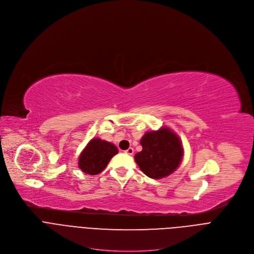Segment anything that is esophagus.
<instances>
[{
  "mask_svg": "<svg viewBox=\"0 0 254 254\" xmlns=\"http://www.w3.org/2000/svg\"><path fill=\"white\" fill-rule=\"evenodd\" d=\"M125 153H126L127 155H132V154H133V149H132V148H129V149H127V151H125Z\"/></svg>",
  "mask_w": 254,
  "mask_h": 254,
  "instance_id": "esophagus-1",
  "label": "esophagus"
}]
</instances>
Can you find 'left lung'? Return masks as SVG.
Here are the masks:
<instances>
[{
	"instance_id": "obj_1",
	"label": "left lung",
	"mask_w": 254,
	"mask_h": 254,
	"mask_svg": "<svg viewBox=\"0 0 254 254\" xmlns=\"http://www.w3.org/2000/svg\"><path fill=\"white\" fill-rule=\"evenodd\" d=\"M141 152L134 156L140 170L148 177L161 179L174 172L183 156L179 137L170 129L147 132L140 139Z\"/></svg>"
}]
</instances>
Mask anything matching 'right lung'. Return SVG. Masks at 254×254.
<instances>
[{
	"mask_svg": "<svg viewBox=\"0 0 254 254\" xmlns=\"http://www.w3.org/2000/svg\"><path fill=\"white\" fill-rule=\"evenodd\" d=\"M118 153L117 147L113 143L93 138L79 157V168L88 175H97L105 169L111 159Z\"/></svg>",
	"mask_w": 254,
	"mask_h": 254,
	"instance_id": "1",
	"label": "right lung"
}]
</instances>
